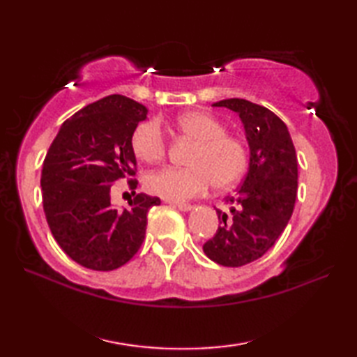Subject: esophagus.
I'll return each instance as SVG.
<instances>
[{"label":"esophagus","mask_w":357,"mask_h":357,"mask_svg":"<svg viewBox=\"0 0 357 357\" xmlns=\"http://www.w3.org/2000/svg\"><path fill=\"white\" fill-rule=\"evenodd\" d=\"M174 206H176L181 211H190L193 208L192 204H185V202H178V204H174Z\"/></svg>","instance_id":"34e87169"}]
</instances>
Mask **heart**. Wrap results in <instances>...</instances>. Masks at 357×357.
<instances>
[{"mask_svg": "<svg viewBox=\"0 0 357 357\" xmlns=\"http://www.w3.org/2000/svg\"><path fill=\"white\" fill-rule=\"evenodd\" d=\"M170 127L196 142L187 169L165 167L150 173L146 187L151 195L167 201H187L199 196L213 184L216 188L233 185L245 173L248 150L245 142L227 133V127L206 112H187L173 118ZM135 156L146 164L161 162L167 155V141L155 121L135 128L130 138Z\"/></svg>", "mask_w": 357, "mask_h": 357, "instance_id": "obj_1", "label": "heart"}]
</instances>
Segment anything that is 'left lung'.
<instances>
[{
  "instance_id": "8db88e82",
  "label": "left lung",
  "mask_w": 357,
  "mask_h": 357,
  "mask_svg": "<svg viewBox=\"0 0 357 357\" xmlns=\"http://www.w3.org/2000/svg\"><path fill=\"white\" fill-rule=\"evenodd\" d=\"M213 107L239 115L250 164L238 192L225 198L230 211L216 208L221 225L202 250L219 265L242 267L267 253L290 221L298 195V158L284 121L267 107L239 98Z\"/></svg>"
}]
</instances>
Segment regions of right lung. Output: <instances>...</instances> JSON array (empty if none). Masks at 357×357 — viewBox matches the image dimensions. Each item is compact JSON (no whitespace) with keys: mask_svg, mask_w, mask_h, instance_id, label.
I'll return each mask as SVG.
<instances>
[{"mask_svg":"<svg viewBox=\"0 0 357 357\" xmlns=\"http://www.w3.org/2000/svg\"><path fill=\"white\" fill-rule=\"evenodd\" d=\"M147 109L110 95L66 119L43 162V208L53 238L75 262L110 271L127 264L146 238L147 211L156 196L138 193L128 208L110 204L119 179L135 176L132 133ZM138 181L128 179L130 188Z\"/></svg>","mask_w":357,"mask_h":357,"instance_id":"1","label":"right lung"}]
</instances>
